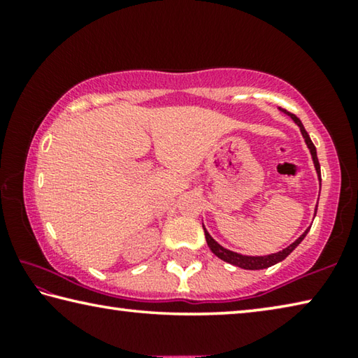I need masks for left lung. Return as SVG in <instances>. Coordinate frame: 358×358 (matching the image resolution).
Returning a JSON list of instances; mask_svg holds the SVG:
<instances>
[{
  "label": "left lung",
  "instance_id": "obj_1",
  "mask_svg": "<svg viewBox=\"0 0 358 358\" xmlns=\"http://www.w3.org/2000/svg\"><path fill=\"white\" fill-rule=\"evenodd\" d=\"M280 110H281V108H280ZM282 112L286 113V115H289V117L294 120V123L300 128V132H301L303 138H305L306 147H308V150H310V153H311L314 167H316L317 178H319V183H320V166H319L316 147H314V143L311 142V138H310V136H308L305 126L301 124V121L296 118L295 115H292V113H289L286 110H282ZM316 211H317V207H316V210H314V216H316ZM310 229L311 227H308L305 232H303L300 237L294 241V243H290L287 248H284L282 251L268 254V256H243V254H238V252H234V251H230V250H226V248L221 246L213 237H211V235L208 234V230L205 229V226H203V232H205V240H207V245H208V248L211 250V252H213L215 256L220 257L221 260H224V262H229V264H232L235 266H240V268H245V270H264V268H268V266L275 265V264L281 262V260L286 259L289 254L292 252L295 248L301 243L303 238L306 237V234L310 232Z\"/></svg>",
  "mask_w": 358,
  "mask_h": 358
}]
</instances>
